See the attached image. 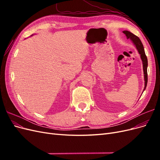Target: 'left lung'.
I'll use <instances>...</instances> for the list:
<instances>
[{"label": "left lung", "mask_w": 160, "mask_h": 160, "mask_svg": "<svg viewBox=\"0 0 160 160\" xmlns=\"http://www.w3.org/2000/svg\"><path fill=\"white\" fill-rule=\"evenodd\" d=\"M123 32L125 34V36H126L128 39H130L133 43L136 49L138 50L139 54L140 55V57H141V59L142 61V64H143V76H144V89L143 92L146 89L147 84H148V59L146 55V53H145L144 48L143 46V44L142 41H140L139 37H138L136 35H133L132 32H131L128 31H123Z\"/></svg>", "instance_id": "1"}]
</instances>
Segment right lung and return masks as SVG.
<instances>
[{"label": "right lung", "instance_id": "1", "mask_svg": "<svg viewBox=\"0 0 160 160\" xmlns=\"http://www.w3.org/2000/svg\"><path fill=\"white\" fill-rule=\"evenodd\" d=\"M31 36H32V35H31Z\"/></svg>", "mask_w": 160, "mask_h": 160}]
</instances>
